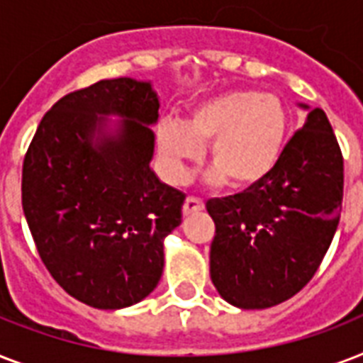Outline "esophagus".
Returning a JSON list of instances; mask_svg holds the SVG:
<instances>
[{
	"mask_svg": "<svg viewBox=\"0 0 363 363\" xmlns=\"http://www.w3.org/2000/svg\"><path fill=\"white\" fill-rule=\"evenodd\" d=\"M203 201L198 198H186L184 199V205H182V215H194V213H199V211H203Z\"/></svg>",
	"mask_w": 363,
	"mask_h": 363,
	"instance_id": "34e87169",
	"label": "esophagus"
}]
</instances>
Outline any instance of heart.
Masks as SVG:
<instances>
[{"mask_svg": "<svg viewBox=\"0 0 363 363\" xmlns=\"http://www.w3.org/2000/svg\"><path fill=\"white\" fill-rule=\"evenodd\" d=\"M290 131V113L275 96L258 90H230L199 101L186 122L160 124L156 145L165 177L182 182L190 165L209 145V181L250 190L267 179L281 162Z\"/></svg>", "mask_w": 363, "mask_h": 363, "instance_id": "obj_1", "label": "heart"}]
</instances>
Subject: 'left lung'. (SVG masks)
<instances>
[{
	"label": "left lung",
	"mask_w": 363,
	"mask_h": 363,
	"mask_svg": "<svg viewBox=\"0 0 363 363\" xmlns=\"http://www.w3.org/2000/svg\"><path fill=\"white\" fill-rule=\"evenodd\" d=\"M307 111L277 169L256 188L209 199L211 281L239 309H267L301 290L337 232L343 156L322 109Z\"/></svg>",
	"instance_id": "1"
}]
</instances>
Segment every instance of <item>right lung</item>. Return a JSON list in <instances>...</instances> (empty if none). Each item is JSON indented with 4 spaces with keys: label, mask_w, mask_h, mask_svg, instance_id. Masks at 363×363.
I'll list each match as a JSON object with an SVG mask.
<instances>
[{
    "label": "right lung",
    "mask_w": 363,
    "mask_h": 363,
    "mask_svg": "<svg viewBox=\"0 0 363 363\" xmlns=\"http://www.w3.org/2000/svg\"><path fill=\"white\" fill-rule=\"evenodd\" d=\"M160 98L150 81H99L56 101L22 167V209L54 281L96 309L158 286L184 194L150 167ZM116 121H113L112 118Z\"/></svg>",
    "instance_id": "obj_1"
}]
</instances>
